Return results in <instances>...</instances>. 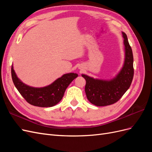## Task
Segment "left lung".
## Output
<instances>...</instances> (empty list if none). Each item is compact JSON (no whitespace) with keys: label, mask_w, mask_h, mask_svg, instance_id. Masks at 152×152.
Returning <instances> with one entry per match:
<instances>
[{"label":"left lung","mask_w":152,"mask_h":152,"mask_svg":"<svg viewBox=\"0 0 152 152\" xmlns=\"http://www.w3.org/2000/svg\"><path fill=\"white\" fill-rule=\"evenodd\" d=\"M125 45L124 65L118 74L111 80L94 79L82 75L86 80L85 92L89 102L98 107H104L117 102L129 88L134 76L133 54L127 35L122 32Z\"/></svg>","instance_id":"1"}]
</instances>
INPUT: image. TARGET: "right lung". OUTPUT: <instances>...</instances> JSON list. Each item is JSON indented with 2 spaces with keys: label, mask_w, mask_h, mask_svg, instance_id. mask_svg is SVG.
<instances>
[{
  "label": "right lung",
  "mask_w": 152,
  "mask_h": 152,
  "mask_svg": "<svg viewBox=\"0 0 152 152\" xmlns=\"http://www.w3.org/2000/svg\"><path fill=\"white\" fill-rule=\"evenodd\" d=\"M11 76L16 89L29 104L39 107H50L60 102L66 89L78 75L74 73H66L53 84L42 88H35L23 83L17 77L12 66Z\"/></svg>",
  "instance_id": "1"
}]
</instances>
